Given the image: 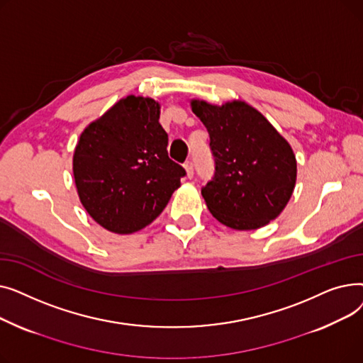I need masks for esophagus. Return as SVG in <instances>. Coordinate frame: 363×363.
<instances>
[{"label": "esophagus", "mask_w": 363, "mask_h": 363, "mask_svg": "<svg viewBox=\"0 0 363 363\" xmlns=\"http://www.w3.org/2000/svg\"><path fill=\"white\" fill-rule=\"evenodd\" d=\"M184 169H185V172H186V177H188V178H193V175H194V167H193V162H185V164H184Z\"/></svg>", "instance_id": "1"}]
</instances>
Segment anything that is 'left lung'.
Listing matches in <instances>:
<instances>
[{
	"label": "left lung",
	"instance_id": "left-lung-1",
	"mask_svg": "<svg viewBox=\"0 0 363 363\" xmlns=\"http://www.w3.org/2000/svg\"><path fill=\"white\" fill-rule=\"evenodd\" d=\"M189 103L207 128L215 156V177L201 189L213 218L238 231L257 230L277 219L297 179L289 141L245 101Z\"/></svg>",
	"mask_w": 363,
	"mask_h": 363
}]
</instances>
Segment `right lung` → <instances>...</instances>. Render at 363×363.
Here are the masks:
<instances>
[{"mask_svg":"<svg viewBox=\"0 0 363 363\" xmlns=\"http://www.w3.org/2000/svg\"><path fill=\"white\" fill-rule=\"evenodd\" d=\"M160 103L128 97L81 133L73 178L88 215L114 234L137 233L155 220L181 186L185 170L167 156Z\"/></svg>","mask_w":363,"mask_h":363,"instance_id":"1","label":"right lung"}]
</instances>
